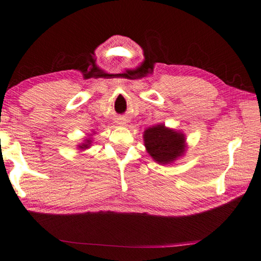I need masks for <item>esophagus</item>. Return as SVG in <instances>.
<instances>
[{"label":"esophagus","instance_id":"obj_1","mask_svg":"<svg viewBox=\"0 0 261 261\" xmlns=\"http://www.w3.org/2000/svg\"><path fill=\"white\" fill-rule=\"evenodd\" d=\"M118 123H120V124H123V125H124V124H125V122H124V121H123V122L121 121V122H118Z\"/></svg>","mask_w":261,"mask_h":261}]
</instances>
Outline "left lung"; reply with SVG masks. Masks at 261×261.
I'll return each instance as SVG.
<instances>
[{"label": "left lung", "instance_id": "8db88e82", "mask_svg": "<svg viewBox=\"0 0 261 261\" xmlns=\"http://www.w3.org/2000/svg\"><path fill=\"white\" fill-rule=\"evenodd\" d=\"M145 146L156 162L171 163L185 151V136L160 124L147 129L144 134Z\"/></svg>", "mask_w": 261, "mask_h": 261}]
</instances>
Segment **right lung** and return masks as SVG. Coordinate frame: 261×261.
<instances>
[{
  "instance_id": "add662e5",
  "label": "right lung",
  "mask_w": 261,
  "mask_h": 261,
  "mask_svg": "<svg viewBox=\"0 0 261 261\" xmlns=\"http://www.w3.org/2000/svg\"><path fill=\"white\" fill-rule=\"evenodd\" d=\"M85 141H87V143H84L82 146H80V148H82V149H87V148H88L89 145H90V143H91V140H90V139H87Z\"/></svg>"
}]
</instances>
